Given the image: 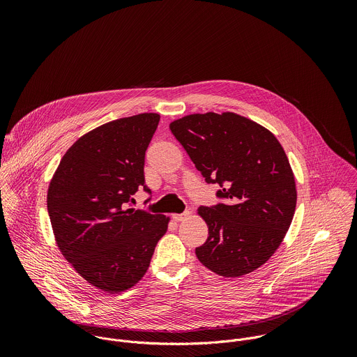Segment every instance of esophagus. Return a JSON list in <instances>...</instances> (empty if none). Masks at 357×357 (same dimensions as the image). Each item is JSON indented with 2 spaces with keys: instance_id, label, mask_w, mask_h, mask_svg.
<instances>
[{
  "instance_id": "esophagus-1",
  "label": "esophagus",
  "mask_w": 357,
  "mask_h": 357,
  "mask_svg": "<svg viewBox=\"0 0 357 357\" xmlns=\"http://www.w3.org/2000/svg\"><path fill=\"white\" fill-rule=\"evenodd\" d=\"M189 216H190L189 213H182V215H178V213H175V215H172V219H174L176 223H179V222H183V220H186Z\"/></svg>"
}]
</instances>
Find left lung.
<instances>
[{
    "mask_svg": "<svg viewBox=\"0 0 357 357\" xmlns=\"http://www.w3.org/2000/svg\"><path fill=\"white\" fill-rule=\"evenodd\" d=\"M169 130L206 182L223 186L226 203L200 206L209 236L195 250L197 260L225 278L250 274L282 243L296 206V185L275 135L240 114L196 113Z\"/></svg>",
    "mask_w": 357,
    "mask_h": 357,
    "instance_id": "8db88e82",
    "label": "left lung"
}]
</instances>
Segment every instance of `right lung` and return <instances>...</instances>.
I'll return each mask as SVG.
<instances>
[{
	"mask_svg": "<svg viewBox=\"0 0 357 357\" xmlns=\"http://www.w3.org/2000/svg\"><path fill=\"white\" fill-rule=\"evenodd\" d=\"M160 119L142 113L86 132L49 182L47 213L61 252L107 294L127 291L145 275L168 230V216L127 209L130 196L144 186L145 151Z\"/></svg>",
	"mask_w": 357,
	"mask_h": 357,
	"instance_id": "1",
	"label": "right lung"
}]
</instances>
